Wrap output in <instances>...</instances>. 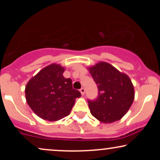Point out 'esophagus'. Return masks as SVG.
Instances as JSON below:
<instances>
[{"instance_id": "1", "label": "esophagus", "mask_w": 160, "mask_h": 160, "mask_svg": "<svg viewBox=\"0 0 160 160\" xmlns=\"http://www.w3.org/2000/svg\"><path fill=\"white\" fill-rule=\"evenodd\" d=\"M85 89H84V88H81V89H80V93H81V95H83L84 94H85Z\"/></svg>"}]
</instances>
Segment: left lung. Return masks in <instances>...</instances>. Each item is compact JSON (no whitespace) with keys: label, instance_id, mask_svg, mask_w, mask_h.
I'll use <instances>...</instances> for the list:
<instances>
[{"label":"left lung","instance_id":"obj_1","mask_svg":"<svg viewBox=\"0 0 160 160\" xmlns=\"http://www.w3.org/2000/svg\"><path fill=\"white\" fill-rule=\"evenodd\" d=\"M88 71L98 89V98L88 102L92 115L104 123L120 120L135 98V89L129 77L105 62L90 66Z\"/></svg>","mask_w":160,"mask_h":160}]
</instances>
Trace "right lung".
<instances>
[{
  "mask_svg": "<svg viewBox=\"0 0 160 160\" xmlns=\"http://www.w3.org/2000/svg\"><path fill=\"white\" fill-rule=\"evenodd\" d=\"M65 68L52 63L40 70L25 86V98L34 113L45 120L58 121L70 114L75 99L81 96L72 80L63 76Z\"/></svg>",
  "mask_w": 160,
  "mask_h": 160,
  "instance_id": "obj_1",
  "label": "right lung"
}]
</instances>
